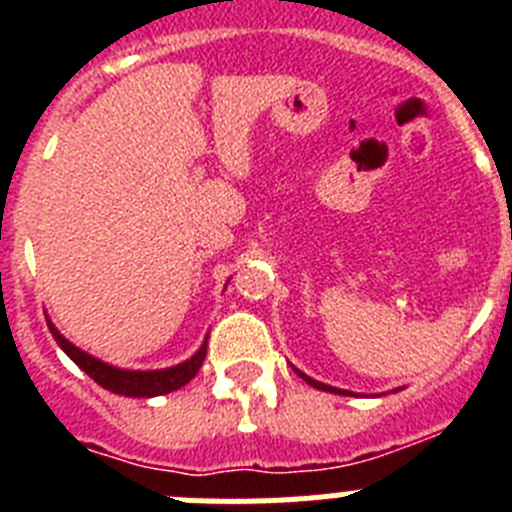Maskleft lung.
I'll return each mask as SVG.
<instances>
[{"label": "left lung", "instance_id": "8db88e82", "mask_svg": "<svg viewBox=\"0 0 512 512\" xmlns=\"http://www.w3.org/2000/svg\"><path fill=\"white\" fill-rule=\"evenodd\" d=\"M297 374H300L302 379H305L307 384H310V387H315V390H323V392H333V395H351V392H346V390H338V387H330V384H323V382H315V379L312 377H307V374H302L300 369H295Z\"/></svg>", "mask_w": 512, "mask_h": 512}]
</instances>
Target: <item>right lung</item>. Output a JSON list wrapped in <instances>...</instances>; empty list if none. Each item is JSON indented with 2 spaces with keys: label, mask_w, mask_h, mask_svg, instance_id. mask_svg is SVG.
<instances>
[{
  "label": "right lung",
  "mask_w": 512,
  "mask_h": 512,
  "mask_svg": "<svg viewBox=\"0 0 512 512\" xmlns=\"http://www.w3.org/2000/svg\"><path fill=\"white\" fill-rule=\"evenodd\" d=\"M48 328H51V333H53V338H56L58 346L66 351V356H69V359L79 366L81 372H87L89 377L99 384V387H104V390H110V392H115V395H125V397L169 395V392L184 387V384H187L194 374L200 372L202 361H205V356H207V341H205L200 346V351H197L192 359L182 361V364L169 366V369H156V372H130V369H117V366L104 364V361L89 356L87 351L76 348L74 343L66 341V338L58 333L56 325L53 323H48Z\"/></svg>",
  "instance_id": "obj_1"
}]
</instances>
